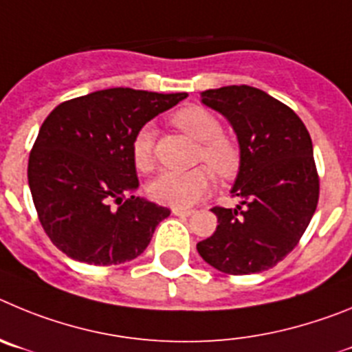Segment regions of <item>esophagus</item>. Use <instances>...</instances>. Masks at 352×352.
I'll use <instances>...</instances> for the list:
<instances>
[{"label": "esophagus", "instance_id": "1", "mask_svg": "<svg viewBox=\"0 0 352 352\" xmlns=\"http://www.w3.org/2000/svg\"><path fill=\"white\" fill-rule=\"evenodd\" d=\"M172 212L175 215H182V217H188V215L192 214V210H189V208H180V207H173Z\"/></svg>", "mask_w": 352, "mask_h": 352}]
</instances>
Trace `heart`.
Instances as JSON below:
<instances>
[{"mask_svg":"<svg viewBox=\"0 0 352 352\" xmlns=\"http://www.w3.org/2000/svg\"><path fill=\"white\" fill-rule=\"evenodd\" d=\"M173 126L192 140L199 142L196 161L210 166L221 179H233L242 164V151L235 140L223 135V124L210 110L204 107H184L172 116ZM131 160L142 173L154 170V131L142 126L131 140ZM208 166H196L189 172H164L148 186L154 201L172 207H191L214 188V173Z\"/></svg>","mask_w":352,"mask_h":352,"instance_id":"obj_1","label":"heart"}]
</instances>
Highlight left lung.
Returning <instances> with one entry per match:
<instances>
[{"label": "left lung", "instance_id": "1", "mask_svg": "<svg viewBox=\"0 0 352 352\" xmlns=\"http://www.w3.org/2000/svg\"><path fill=\"white\" fill-rule=\"evenodd\" d=\"M201 101L231 122L242 164L231 189L240 204L212 208L217 230L196 249L228 275L259 274L298 245L318 207L312 140L289 107L251 85L204 91Z\"/></svg>", "mask_w": 352, "mask_h": 352}]
</instances>
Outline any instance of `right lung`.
Listing matches in <instances>:
<instances>
[{"label":"right lung","instance_id":"obj_1","mask_svg":"<svg viewBox=\"0 0 352 352\" xmlns=\"http://www.w3.org/2000/svg\"><path fill=\"white\" fill-rule=\"evenodd\" d=\"M186 93L129 87L63 101L47 116L28 163V180L47 236L72 259L119 265L140 256L170 210L133 196L138 188L133 135Z\"/></svg>","mask_w":352,"mask_h":352}]
</instances>
